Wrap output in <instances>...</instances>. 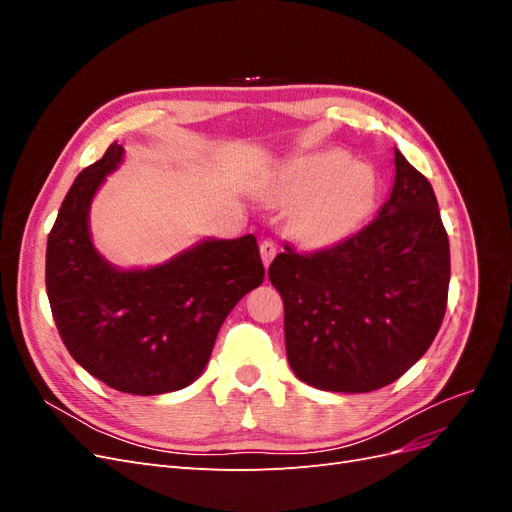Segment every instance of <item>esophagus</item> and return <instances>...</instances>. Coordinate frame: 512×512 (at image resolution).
I'll list each match as a JSON object with an SVG mask.
<instances>
[{"instance_id":"obj_1","label":"esophagus","mask_w":512,"mask_h":512,"mask_svg":"<svg viewBox=\"0 0 512 512\" xmlns=\"http://www.w3.org/2000/svg\"><path fill=\"white\" fill-rule=\"evenodd\" d=\"M275 254H277V247H275V243H273V241H262V243H260V258H262V265L269 267L271 262H273V258H275Z\"/></svg>"}]
</instances>
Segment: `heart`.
Masks as SVG:
<instances>
[{
    "instance_id": "1",
    "label": "heart",
    "mask_w": 512,
    "mask_h": 512,
    "mask_svg": "<svg viewBox=\"0 0 512 512\" xmlns=\"http://www.w3.org/2000/svg\"><path fill=\"white\" fill-rule=\"evenodd\" d=\"M267 196L292 205L288 235L303 250H331L352 239L376 213L380 179L376 168L352 160L342 149L301 153L277 166Z\"/></svg>"
}]
</instances>
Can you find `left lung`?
Here are the masks:
<instances>
[{"instance_id": "1", "label": "left lung", "mask_w": 512, "mask_h": 512, "mask_svg": "<svg viewBox=\"0 0 512 512\" xmlns=\"http://www.w3.org/2000/svg\"><path fill=\"white\" fill-rule=\"evenodd\" d=\"M395 151L391 196L346 243L277 254L269 280L284 299L294 376L320 391L369 393L395 382L436 337L451 247L431 183Z\"/></svg>"}]
</instances>
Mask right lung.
<instances>
[{"instance_id": "1", "label": "right lung", "mask_w": 512, "mask_h": 512, "mask_svg": "<svg viewBox=\"0 0 512 512\" xmlns=\"http://www.w3.org/2000/svg\"><path fill=\"white\" fill-rule=\"evenodd\" d=\"M126 149L113 143L74 179L46 243V294L72 359L115 391L192 384L226 316L265 280L254 235L205 237L151 267L121 269L91 239L89 211Z\"/></svg>"}]
</instances>
